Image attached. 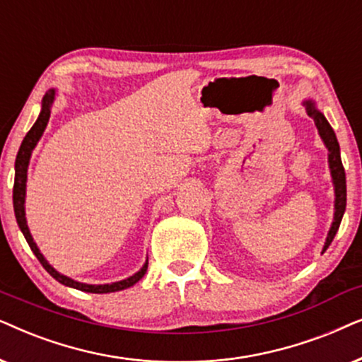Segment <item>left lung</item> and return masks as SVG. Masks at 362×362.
<instances>
[{
  "mask_svg": "<svg viewBox=\"0 0 362 362\" xmlns=\"http://www.w3.org/2000/svg\"><path fill=\"white\" fill-rule=\"evenodd\" d=\"M306 109H308V115L315 120L317 131H320V136L322 141H325L327 152H329V168H331V175H332V182H334V192H336V202H334V221H332V226L327 233L325 248L322 252H326L327 247H329L332 238L336 237V231H338L341 220H343L344 210H346V173H344V167L343 162H341V153H339V144L338 139H336V134L332 131V127L327 122L325 115H322L320 110L315 107V103L311 100H306L305 103Z\"/></svg>",
  "mask_w": 362,
  "mask_h": 362,
  "instance_id": "obj_1",
  "label": "left lung"
}]
</instances>
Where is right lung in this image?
<instances>
[{
	"instance_id": "add662e5",
	"label": "right lung",
	"mask_w": 362,
	"mask_h": 362,
	"mask_svg": "<svg viewBox=\"0 0 362 362\" xmlns=\"http://www.w3.org/2000/svg\"><path fill=\"white\" fill-rule=\"evenodd\" d=\"M52 100H54V90L51 89L49 93L45 95V99H42V109H41L40 117H37L35 125H33V127L30 129V132L26 134V137L23 139V144H21V147H19V152H18V156H16V163H14L13 206H14V215H16V221H18L19 228H21L28 245H30V248L33 250V253L36 255V258L40 259V263L42 264V267H45L46 272L49 273L52 278L57 279V281L62 283V285L76 288V290H81V291H86V293H114V291L125 290V288H131L132 285H136V283L144 276V274H146L147 267H148V262H146V264H144V267L141 268V272H137L131 278L122 279V281L112 283V285H86V283L74 281V279H71V278L64 276V274L57 273L56 269L52 268L51 264L46 262L45 257H42L41 252H40V248L36 247V243L33 242L30 228H28V225H26V216H24V195H26V172H28V163H30V157H31L33 148L36 147L37 141H40V137L42 136V132H45V129H46V125H47V120H49Z\"/></svg>"
}]
</instances>
